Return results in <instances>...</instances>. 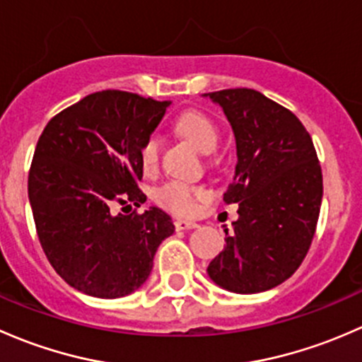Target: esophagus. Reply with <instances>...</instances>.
Returning <instances> with one entry per match:
<instances>
[{"instance_id": "1", "label": "esophagus", "mask_w": 362, "mask_h": 362, "mask_svg": "<svg viewBox=\"0 0 362 362\" xmlns=\"http://www.w3.org/2000/svg\"><path fill=\"white\" fill-rule=\"evenodd\" d=\"M174 226H176V230H193L199 225L195 221H188V219H176Z\"/></svg>"}]
</instances>
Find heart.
I'll return each instance as SVG.
<instances>
[{
    "mask_svg": "<svg viewBox=\"0 0 362 362\" xmlns=\"http://www.w3.org/2000/svg\"><path fill=\"white\" fill-rule=\"evenodd\" d=\"M174 130L192 143L204 155L212 153L218 148L219 130L211 118L199 111H186L174 124ZM141 165L146 173L156 169L160 158V137L151 134L144 139L139 150ZM204 197V189L199 186L186 185L181 181H167L155 189L153 199L160 207L174 212V214L189 216L199 207V200Z\"/></svg>",
    "mask_w": 362,
    "mask_h": 362,
    "instance_id": "heart-1",
    "label": "heart"
}]
</instances>
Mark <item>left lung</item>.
<instances>
[{"mask_svg":"<svg viewBox=\"0 0 362 362\" xmlns=\"http://www.w3.org/2000/svg\"><path fill=\"white\" fill-rule=\"evenodd\" d=\"M219 104L237 144L233 182L223 200L238 204L225 249L209 263L219 288L268 291L307 256L322 202V173L310 134L296 115L252 88L204 94Z\"/></svg>","mask_w":362,"mask_h":362,"instance_id":"1","label":"left lung"}]
</instances>
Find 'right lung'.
Here are the masks:
<instances>
[{
	"mask_svg": "<svg viewBox=\"0 0 362 362\" xmlns=\"http://www.w3.org/2000/svg\"><path fill=\"white\" fill-rule=\"evenodd\" d=\"M169 104L95 92L55 115L40 136L29 202L45 255L71 288L95 298L134 293L150 277L158 245L174 233L173 219L158 207L111 212L115 202H146L137 186L139 150Z\"/></svg>",
	"mask_w": 362,
	"mask_h": 362,
	"instance_id": "add662e5",
	"label": "right lung"
}]
</instances>
